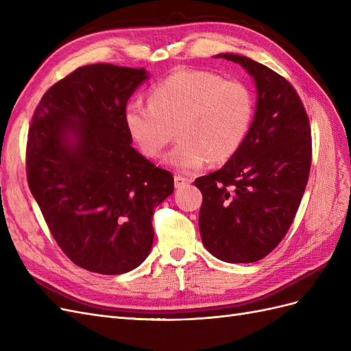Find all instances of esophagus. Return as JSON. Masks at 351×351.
Masks as SVG:
<instances>
[{
	"mask_svg": "<svg viewBox=\"0 0 351 351\" xmlns=\"http://www.w3.org/2000/svg\"><path fill=\"white\" fill-rule=\"evenodd\" d=\"M190 184V180L187 177H183V176H176L174 177V187L176 189H182V187H186Z\"/></svg>",
	"mask_w": 351,
	"mask_h": 351,
	"instance_id": "obj_1",
	"label": "esophagus"
}]
</instances>
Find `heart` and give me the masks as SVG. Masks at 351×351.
I'll use <instances>...</instances> for the list:
<instances>
[{
  "mask_svg": "<svg viewBox=\"0 0 351 351\" xmlns=\"http://www.w3.org/2000/svg\"><path fill=\"white\" fill-rule=\"evenodd\" d=\"M252 117L253 98L246 84L190 69L158 82L149 104L134 99L124 108L125 129L147 158L161 156L176 129L180 142L165 162L182 173L196 171L209 159H230L246 139Z\"/></svg>",
  "mask_w": 351,
  "mask_h": 351,
  "instance_id": "obj_1",
  "label": "heart"
}]
</instances>
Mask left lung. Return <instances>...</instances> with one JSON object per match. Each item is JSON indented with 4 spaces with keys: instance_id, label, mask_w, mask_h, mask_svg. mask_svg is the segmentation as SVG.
<instances>
[{
    "instance_id": "8db88e82",
    "label": "left lung",
    "mask_w": 351,
    "mask_h": 351,
    "mask_svg": "<svg viewBox=\"0 0 351 351\" xmlns=\"http://www.w3.org/2000/svg\"><path fill=\"white\" fill-rule=\"evenodd\" d=\"M254 80L256 110L240 149L195 186L204 200L199 230L206 250L228 263L267 256L289 231L312 162L311 125L295 89L278 73L237 54Z\"/></svg>"
}]
</instances>
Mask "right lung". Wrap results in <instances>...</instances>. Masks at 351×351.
<instances>
[{"label": "right lung", "mask_w": 351, "mask_h": 351, "mask_svg": "<svg viewBox=\"0 0 351 351\" xmlns=\"http://www.w3.org/2000/svg\"><path fill=\"white\" fill-rule=\"evenodd\" d=\"M145 69L79 67L51 86L32 117L26 168L32 195L61 250L104 275L147 258L155 208L174 192L173 174L132 146L127 101Z\"/></svg>", "instance_id": "1"}]
</instances>
